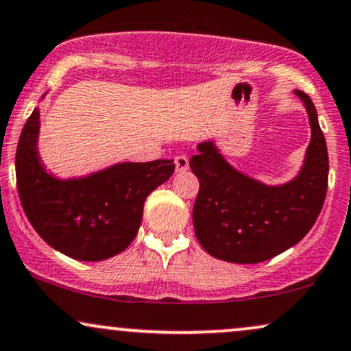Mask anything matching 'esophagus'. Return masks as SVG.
I'll return each instance as SVG.
<instances>
[{
    "label": "esophagus",
    "instance_id": "obj_1",
    "mask_svg": "<svg viewBox=\"0 0 351 351\" xmlns=\"http://www.w3.org/2000/svg\"><path fill=\"white\" fill-rule=\"evenodd\" d=\"M175 167L176 171H186L189 167V160L186 155H178V157H175Z\"/></svg>",
    "mask_w": 351,
    "mask_h": 351
}]
</instances>
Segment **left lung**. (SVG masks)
I'll return each mask as SVG.
<instances>
[{
	"instance_id": "8db88e82",
	"label": "left lung",
	"mask_w": 351,
	"mask_h": 351,
	"mask_svg": "<svg viewBox=\"0 0 351 351\" xmlns=\"http://www.w3.org/2000/svg\"><path fill=\"white\" fill-rule=\"evenodd\" d=\"M311 122V142L299 175L268 186L227 163L214 142L197 145L189 168L199 180L193 223L201 247L230 263H260L296 245L322 210L328 154L314 103L296 90Z\"/></svg>"
}]
</instances>
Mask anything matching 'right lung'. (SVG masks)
<instances>
[{
	"instance_id": "obj_1",
	"label": "right lung",
	"mask_w": 351,
	"mask_h": 351,
	"mask_svg": "<svg viewBox=\"0 0 351 351\" xmlns=\"http://www.w3.org/2000/svg\"><path fill=\"white\" fill-rule=\"evenodd\" d=\"M39 109H34L16 150V183L24 213L50 247L80 261L111 258L129 247L147 196L175 171L173 160L117 163L90 176L58 180L37 152Z\"/></svg>"
}]
</instances>
